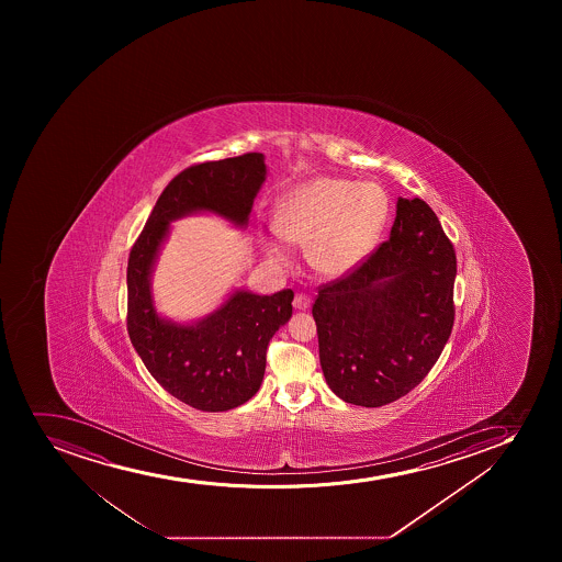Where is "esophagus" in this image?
<instances>
[{
  "label": "esophagus",
  "mask_w": 562,
  "mask_h": 562,
  "mask_svg": "<svg viewBox=\"0 0 562 562\" xmlns=\"http://www.w3.org/2000/svg\"><path fill=\"white\" fill-rule=\"evenodd\" d=\"M293 306H295V310H307V307L312 306V299L304 295V293H296Z\"/></svg>",
  "instance_id": "34e87169"
}]
</instances>
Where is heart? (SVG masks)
I'll list each match as a JSON object with an SVG mask.
<instances>
[{
    "label": "heart",
    "instance_id": "1",
    "mask_svg": "<svg viewBox=\"0 0 562 562\" xmlns=\"http://www.w3.org/2000/svg\"><path fill=\"white\" fill-rule=\"evenodd\" d=\"M390 217V200L379 184L350 179L315 178L280 201L274 216L278 236L306 245L310 266L326 277H346L372 255ZM267 255L290 260L282 241L269 239Z\"/></svg>",
    "mask_w": 562,
    "mask_h": 562
}]
</instances>
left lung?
I'll return each instance as SVG.
<instances>
[{"instance_id": "left-lung-1", "label": "left lung", "mask_w": 562, "mask_h": 562, "mask_svg": "<svg viewBox=\"0 0 562 562\" xmlns=\"http://www.w3.org/2000/svg\"><path fill=\"white\" fill-rule=\"evenodd\" d=\"M454 247L432 209L397 200L390 238L346 277L318 288V356L351 405H389L416 389L454 324Z\"/></svg>"}]
</instances>
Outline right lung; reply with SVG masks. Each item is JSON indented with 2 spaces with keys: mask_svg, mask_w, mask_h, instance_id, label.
Wrapping results in <instances>:
<instances>
[{
  "mask_svg": "<svg viewBox=\"0 0 562 562\" xmlns=\"http://www.w3.org/2000/svg\"><path fill=\"white\" fill-rule=\"evenodd\" d=\"M266 173L263 156L256 151L184 168L162 190L130 250V340L157 383L198 411H231L258 392L267 346L290 321L295 295L291 290L271 296L236 291L200 323H168L151 302V266L178 217L209 211L238 227L247 225Z\"/></svg>",
  "mask_w": 562,
  "mask_h": 562,
  "instance_id": "add662e5",
  "label": "right lung"
}]
</instances>
